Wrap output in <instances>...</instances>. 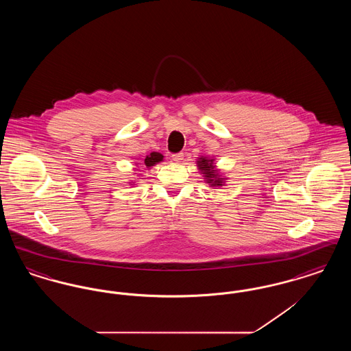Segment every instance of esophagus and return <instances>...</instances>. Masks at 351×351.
Here are the masks:
<instances>
[{
    "label": "esophagus",
    "mask_w": 351,
    "mask_h": 351,
    "mask_svg": "<svg viewBox=\"0 0 351 351\" xmlns=\"http://www.w3.org/2000/svg\"><path fill=\"white\" fill-rule=\"evenodd\" d=\"M183 159V152H179V154H173V155H172V160H173V162H176V163H180Z\"/></svg>",
    "instance_id": "esophagus-1"
}]
</instances>
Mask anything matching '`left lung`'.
Masks as SVG:
<instances>
[{"mask_svg": "<svg viewBox=\"0 0 351 351\" xmlns=\"http://www.w3.org/2000/svg\"><path fill=\"white\" fill-rule=\"evenodd\" d=\"M197 168L200 171L204 182L208 184L210 188L216 189L222 185H225L228 178L218 169L216 166V160L213 158H208V156H201L196 160Z\"/></svg>", "mask_w": 351, "mask_h": 351, "instance_id": "1", "label": "left lung"}]
</instances>
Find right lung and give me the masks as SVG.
Wrapping results in <instances>:
<instances>
[{
	"label": "right lung",
	"mask_w": 351,
	"mask_h": 351,
	"mask_svg": "<svg viewBox=\"0 0 351 351\" xmlns=\"http://www.w3.org/2000/svg\"><path fill=\"white\" fill-rule=\"evenodd\" d=\"M163 155L160 154V152H151L150 155H146V158H145V162L142 163L143 165V167L146 166V168L154 167L155 165H158V163H160V162H163ZM135 182H130V185H134Z\"/></svg>",
	"instance_id": "1"
}]
</instances>
